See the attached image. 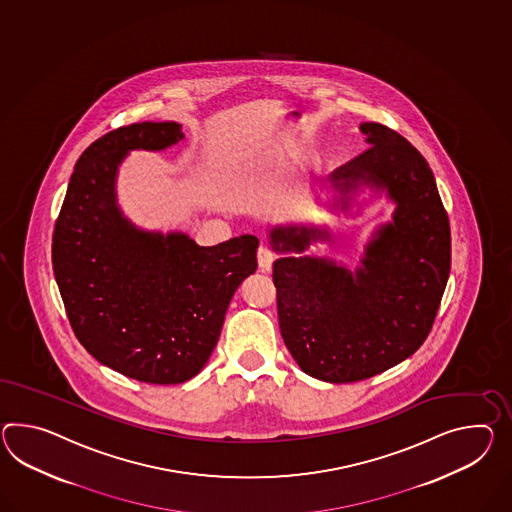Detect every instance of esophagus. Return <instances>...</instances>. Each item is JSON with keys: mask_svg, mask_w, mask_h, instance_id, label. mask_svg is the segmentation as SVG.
I'll list each match as a JSON object with an SVG mask.
<instances>
[{"mask_svg": "<svg viewBox=\"0 0 512 512\" xmlns=\"http://www.w3.org/2000/svg\"><path fill=\"white\" fill-rule=\"evenodd\" d=\"M257 259H259V268L261 270H270L274 262V251L270 250L268 244H261L257 250Z\"/></svg>", "mask_w": 512, "mask_h": 512, "instance_id": "esophagus-1", "label": "esophagus"}]
</instances>
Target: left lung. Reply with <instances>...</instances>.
Here are the masks:
<instances>
[{
	"label": "left lung",
	"instance_id": "8db88e82",
	"mask_svg": "<svg viewBox=\"0 0 512 512\" xmlns=\"http://www.w3.org/2000/svg\"><path fill=\"white\" fill-rule=\"evenodd\" d=\"M370 144L329 181L342 194L359 185L387 190L392 224L368 244L361 268L327 259H275L281 337L305 374L353 383L381 374L424 344L437 318L451 266L448 212L422 153L394 129L364 122ZM327 231L277 227L275 251L305 250Z\"/></svg>",
	"mask_w": 512,
	"mask_h": 512
}]
</instances>
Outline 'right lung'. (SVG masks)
Instances as JSON below:
<instances>
[{
  "label": "right lung",
  "mask_w": 512,
  "mask_h": 512,
  "mask_svg": "<svg viewBox=\"0 0 512 512\" xmlns=\"http://www.w3.org/2000/svg\"><path fill=\"white\" fill-rule=\"evenodd\" d=\"M175 122H142L92 142L70 177L51 238L53 272L75 337L92 357L151 385L200 374L238 285L257 270L259 238L203 248L181 233L138 231L114 198L129 150H164Z\"/></svg>",
  "instance_id": "1"
}]
</instances>
